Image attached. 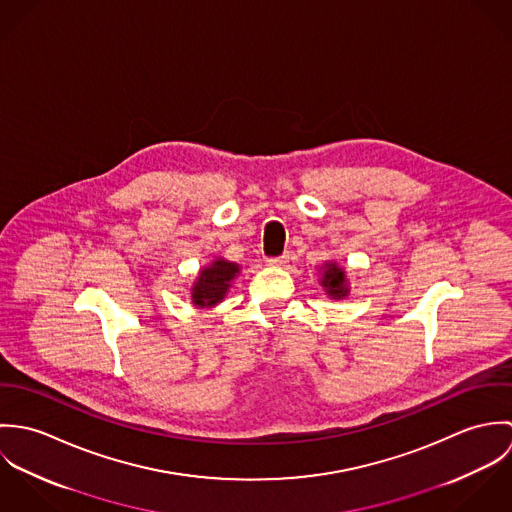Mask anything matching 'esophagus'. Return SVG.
Here are the masks:
<instances>
[{
	"label": "esophagus",
	"instance_id": "34e87169",
	"mask_svg": "<svg viewBox=\"0 0 512 512\" xmlns=\"http://www.w3.org/2000/svg\"><path fill=\"white\" fill-rule=\"evenodd\" d=\"M288 260H290V256H288V254H282V256H278V258H268L266 262H268L270 266H284V264H288Z\"/></svg>",
	"mask_w": 512,
	"mask_h": 512
}]
</instances>
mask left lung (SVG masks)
Wrapping results in <instances>:
<instances>
[{
    "label": "left lung",
    "mask_w": 512,
    "mask_h": 512,
    "mask_svg": "<svg viewBox=\"0 0 512 512\" xmlns=\"http://www.w3.org/2000/svg\"><path fill=\"white\" fill-rule=\"evenodd\" d=\"M321 286L325 293L333 299H343L349 295V282L345 276V270L339 268L335 262H327L323 266V274H321Z\"/></svg>",
    "instance_id": "obj_1"
}]
</instances>
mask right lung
<instances>
[{
	"instance_id": "obj_1",
	"label": "right lung",
	"mask_w": 512,
	"mask_h": 512,
	"mask_svg": "<svg viewBox=\"0 0 512 512\" xmlns=\"http://www.w3.org/2000/svg\"><path fill=\"white\" fill-rule=\"evenodd\" d=\"M240 272V266L234 262H228L224 258L213 260L209 266H205L197 282L193 284L191 299L197 307H213L224 299L232 280Z\"/></svg>"
}]
</instances>
